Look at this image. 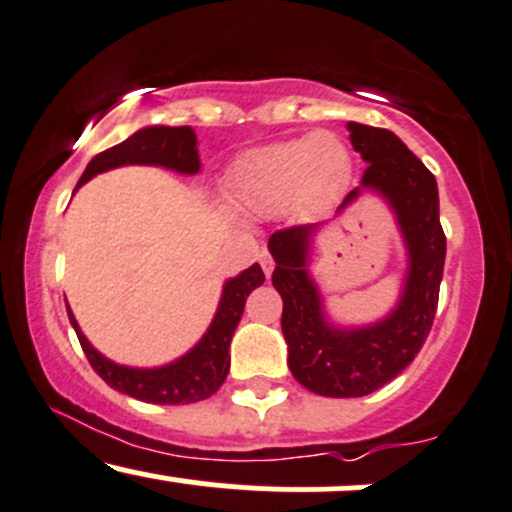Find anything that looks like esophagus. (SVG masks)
I'll return each instance as SVG.
<instances>
[{
	"mask_svg": "<svg viewBox=\"0 0 512 512\" xmlns=\"http://www.w3.org/2000/svg\"><path fill=\"white\" fill-rule=\"evenodd\" d=\"M258 263H261V268H263V273H266V278H270V275H273V268H275L273 256H270L268 251H261V254H258Z\"/></svg>",
	"mask_w": 512,
	"mask_h": 512,
	"instance_id": "1",
	"label": "esophagus"
}]
</instances>
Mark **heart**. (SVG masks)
<instances>
[{"label":"heart","mask_w":512,"mask_h":512,"mask_svg":"<svg viewBox=\"0 0 512 512\" xmlns=\"http://www.w3.org/2000/svg\"><path fill=\"white\" fill-rule=\"evenodd\" d=\"M352 172L350 150L335 134L287 138L246 150L227 172V194L244 213L275 215L294 201L323 208L345 189Z\"/></svg>","instance_id":"1"}]
</instances>
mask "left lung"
<instances>
[{
	"mask_svg": "<svg viewBox=\"0 0 512 512\" xmlns=\"http://www.w3.org/2000/svg\"><path fill=\"white\" fill-rule=\"evenodd\" d=\"M347 131L369 167L335 215L366 191L381 196L398 222L407 270L390 314L366 326H338L309 270L311 244L323 225H297L268 239L273 287L282 297L287 364L306 390L326 398H362L410 366L429 338L446 261L434 174L393 131L357 122H347Z\"/></svg>",
	"mask_w": 512,
	"mask_h": 512,
	"instance_id": "1",
	"label": "left lung"
}]
</instances>
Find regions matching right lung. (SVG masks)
<instances>
[{
  "label": "right lung",
  "mask_w": 512,
  "mask_h": 512,
  "mask_svg": "<svg viewBox=\"0 0 512 512\" xmlns=\"http://www.w3.org/2000/svg\"><path fill=\"white\" fill-rule=\"evenodd\" d=\"M124 165H155L179 174H196L201 170V160H198L194 129L191 126H146V129H138L134 136H129L119 146L95 155L78 179V186L90 182L95 174ZM263 280H266V275L258 263L227 280L222 285L218 311H215L203 338L179 359L153 366V369H136V366H124L107 359L105 354H100L90 345L83 330L78 328L69 304H66V314H69L71 326L76 330L90 366L107 386L129 395V398L153 402V405H189V402L210 398L225 383L227 371H230V342L237 323L242 321L246 297L256 287H261Z\"/></svg>",
  "instance_id": "1"
}]
</instances>
